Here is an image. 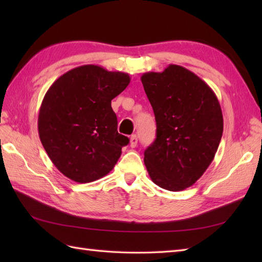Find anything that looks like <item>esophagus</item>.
<instances>
[{
    "instance_id": "esophagus-1",
    "label": "esophagus",
    "mask_w": 262,
    "mask_h": 262,
    "mask_svg": "<svg viewBox=\"0 0 262 262\" xmlns=\"http://www.w3.org/2000/svg\"><path fill=\"white\" fill-rule=\"evenodd\" d=\"M129 145L130 147H136L137 145V136L136 135H132L129 138Z\"/></svg>"
}]
</instances>
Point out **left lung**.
Wrapping results in <instances>:
<instances>
[{"label":"left lung","instance_id":"left-lung-1","mask_svg":"<svg viewBox=\"0 0 262 262\" xmlns=\"http://www.w3.org/2000/svg\"><path fill=\"white\" fill-rule=\"evenodd\" d=\"M157 121V138L144 152L152 181L170 191L191 187L213 162L223 134L216 94L191 71L170 64L141 76Z\"/></svg>","mask_w":262,"mask_h":262}]
</instances>
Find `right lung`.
I'll return each instance as SVG.
<instances>
[{
	"instance_id": "obj_1",
	"label": "right lung",
	"mask_w": 262,
	"mask_h": 262,
	"mask_svg": "<svg viewBox=\"0 0 262 262\" xmlns=\"http://www.w3.org/2000/svg\"><path fill=\"white\" fill-rule=\"evenodd\" d=\"M129 82L124 72L89 64L66 72L48 89L39 109V138L69 179L92 182L114 169L129 140L117 130L111 100Z\"/></svg>"
}]
</instances>
